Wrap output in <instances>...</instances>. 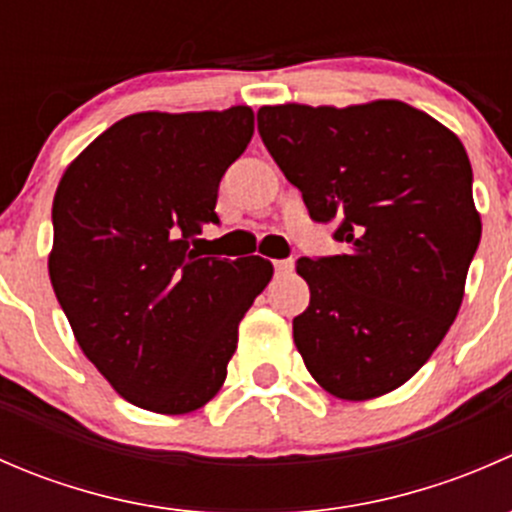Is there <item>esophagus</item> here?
<instances>
[{
    "label": "esophagus",
    "instance_id": "34e87169",
    "mask_svg": "<svg viewBox=\"0 0 512 512\" xmlns=\"http://www.w3.org/2000/svg\"><path fill=\"white\" fill-rule=\"evenodd\" d=\"M294 270V262L292 260H275V272L277 275H289Z\"/></svg>",
    "mask_w": 512,
    "mask_h": 512
}]
</instances>
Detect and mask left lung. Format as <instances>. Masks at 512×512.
Returning <instances> with one entry per match:
<instances>
[{"mask_svg":"<svg viewBox=\"0 0 512 512\" xmlns=\"http://www.w3.org/2000/svg\"><path fill=\"white\" fill-rule=\"evenodd\" d=\"M257 131L309 218L347 252L299 257L309 307L294 344L324 391L366 401L399 389L436 352L480 242L473 170L443 123L404 101L282 103Z\"/></svg>","mask_w":512,"mask_h":512,"instance_id":"8db88e82","label":"left lung"}]
</instances>
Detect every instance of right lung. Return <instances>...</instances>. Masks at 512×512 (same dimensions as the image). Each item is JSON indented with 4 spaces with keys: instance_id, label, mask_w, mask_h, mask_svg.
Instances as JSON below:
<instances>
[{
    "instance_id": "obj_1",
    "label": "right lung",
    "mask_w": 512,
    "mask_h": 512,
    "mask_svg": "<svg viewBox=\"0 0 512 512\" xmlns=\"http://www.w3.org/2000/svg\"><path fill=\"white\" fill-rule=\"evenodd\" d=\"M255 131L250 106L133 113L71 160L51 208L49 277L86 359L133 406L190 414L225 384L237 327L272 280L262 257L190 250L220 178Z\"/></svg>"
}]
</instances>
